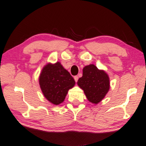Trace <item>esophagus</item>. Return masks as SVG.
<instances>
[{"mask_svg":"<svg viewBox=\"0 0 146 146\" xmlns=\"http://www.w3.org/2000/svg\"><path fill=\"white\" fill-rule=\"evenodd\" d=\"M74 79H75V82H77L78 79H79V77H78V76H75V77H74Z\"/></svg>","mask_w":146,"mask_h":146,"instance_id":"1","label":"esophagus"}]
</instances>
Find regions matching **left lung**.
Here are the masks:
<instances>
[{
    "label": "left lung",
    "instance_id": "left-lung-1",
    "mask_svg": "<svg viewBox=\"0 0 146 146\" xmlns=\"http://www.w3.org/2000/svg\"><path fill=\"white\" fill-rule=\"evenodd\" d=\"M77 84L84 91L89 102L98 104L109 92L110 77L105 71L90 64L82 69V76L78 80Z\"/></svg>",
    "mask_w": 146,
    "mask_h": 146
}]
</instances>
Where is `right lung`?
Returning <instances> with one entry per match:
<instances>
[{"label":"right lung","mask_w":146,"mask_h":146,"mask_svg":"<svg viewBox=\"0 0 146 146\" xmlns=\"http://www.w3.org/2000/svg\"><path fill=\"white\" fill-rule=\"evenodd\" d=\"M38 80L46 99L56 106L64 101L68 90L75 84L72 76L59 62L45 65L40 73Z\"/></svg>","instance_id":"right-lung-1"}]
</instances>
